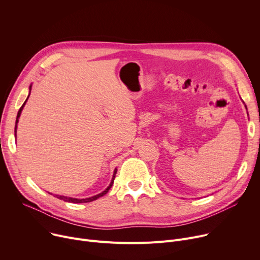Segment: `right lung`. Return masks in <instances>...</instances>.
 <instances>
[{"mask_svg": "<svg viewBox=\"0 0 260 260\" xmlns=\"http://www.w3.org/2000/svg\"><path fill=\"white\" fill-rule=\"evenodd\" d=\"M30 89H31V86H30ZM30 96V95H28ZM27 100V99H26ZM25 100V101H26ZM24 104H25V102L21 105V107L19 108V110H18V112H17V118H16V124L18 123V118H19V115H20V113H21V110H22V108H23V106H24ZM14 132L16 133V126H15V129H14ZM16 135V134H15ZM115 174H117V168L114 169V172H113V176H112V180H111V182H110V185L102 192V193H100V194H98V195H95V196H92V197H89V198H82V199H77V198H71V197H67V196H63V195H55V197L56 198H59V199H61V200H64V201H68V203H73V204H82V203H91V201H93V200H96V199H98L99 197H101V196H103V195H105L107 192H108V190L111 188V186H112V184H113V181H114V178H115Z\"/></svg>", "mask_w": 260, "mask_h": 260, "instance_id": "add662e5", "label": "right lung"}]
</instances>
